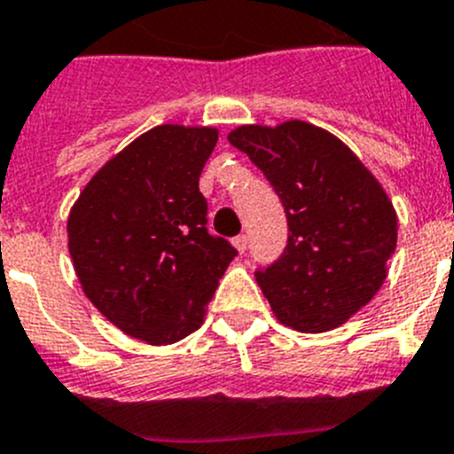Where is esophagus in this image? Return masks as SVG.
<instances>
[{
    "label": "esophagus",
    "mask_w": 454,
    "mask_h": 454,
    "mask_svg": "<svg viewBox=\"0 0 454 454\" xmlns=\"http://www.w3.org/2000/svg\"><path fill=\"white\" fill-rule=\"evenodd\" d=\"M234 247L240 252V254H243V252L247 250V236L246 234L236 236V239H234Z\"/></svg>",
    "instance_id": "esophagus-1"
}]
</instances>
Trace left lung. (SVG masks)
<instances>
[{
    "instance_id": "obj_1",
    "label": "left lung",
    "mask_w": 454,
    "mask_h": 454,
    "mask_svg": "<svg viewBox=\"0 0 454 454\" xmlns=\"http://www.w3.org/2000/svg\"><path fill=\"white\" fill-rule=\"evenodd\" d=\"M227 138L266 175L286 214L282 256L254 272L272 314L307 334L334 330L387 279L398 240L391 200L346 143L314 124H246Z\"/></svg>"
}]
</instances>
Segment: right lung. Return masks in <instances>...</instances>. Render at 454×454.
<instances>
[{
	"instance_id": "add662e5",
	"label": "right lung",
	"mask_w": 454,
	"mask_h": 454,
	"mask_svg": "<svg viewBox=\"0 0 454 454\" xmlns=\"http://www.w3.org/2000/svg\"><path fill=\"white\" fill-rule=\"evenodd\" d=\"M218 129L161 124L86 184L67 218V247L86 298L115 327L152 346L204 323L236 256L207 230L200 175Z\"/></svg>"
}]
</instances>
